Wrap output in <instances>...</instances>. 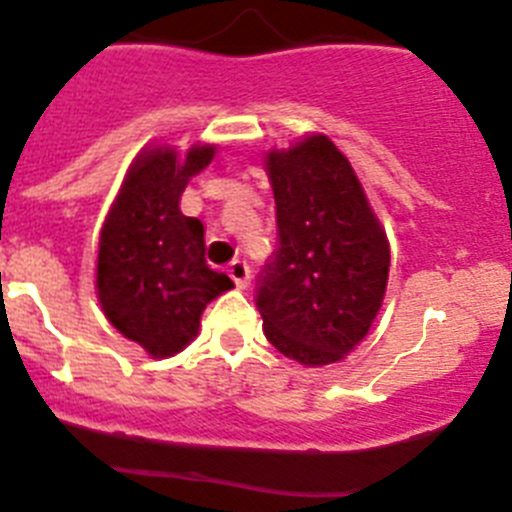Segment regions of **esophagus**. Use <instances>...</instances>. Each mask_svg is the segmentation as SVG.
<instances>
[{"label": "esophagus", "mask_w": 512, "mask_h": 512, "mask_svg": "<svg viewBox=\"0 0 512 512\" xmlns=\"http://www.w3.org/2000/svg\"><path fill=\"white\" fill-rule=\"evenodd\" d=\"M229 278L234 280L237 288H247L250 285V265L245 260H232L229 262Z\"/></svg>", "instance_id": "esophagus-1"}]
</instances>
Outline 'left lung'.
Returning a JSON list of instances; mask_svg holds the SVG:
<instances>
[{"label":"left lung","mask_w":512,"mask_h":512,"mask_svg":"<svg viewBox=\"0 0 512 512\" xmlns=\"http://www.w3.org/2000/svg\"><path fill=\"white\" fill-rule=\"evenodd\" d=\"M278 247L257 278L267 341L303 366L336 364L384 303L389 242L356 171L323 133L267 154Z\"/></svg>","instance_id":"8db88e82"}]
</instances>
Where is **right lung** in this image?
Listing matches in <instances>:
<instances>
[{
    "instance_id": "1",
    "label": "right lung",
    "mask_w": 512,
    "mask_h": 512,
    "mask_svg": "<svg viewBox=\"0 0 512 512\" xmlns=\"http://www.w3.org/2000/svg\"><path fill=\"white\" fill-rule=\"evenodd\" d=\"M212 159L209 143L184 159L169 146L138 154L100 229V308L156 358L179 353L197 336L207 303L234 288L204 257V224L179 209L189 179Z\"/></svg>"
}]
</instances>
